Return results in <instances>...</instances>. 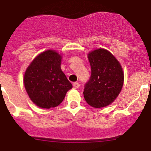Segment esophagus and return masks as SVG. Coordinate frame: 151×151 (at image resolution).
<instances>
[{
    "mask_svg": "<svg viewBox=\"0 0 151 151\" xmlns=\"http://www.w3.org/2000/svg\"><path fill=\"white\" fill-rule=\"evenodd\" d=\"M79 86H80V85H79V83H78V82H74V83H73V88H76V89L78 88H79Z\"/></svg>",
    "mask_w": 151,
    "mask_h": 151,
    "instance_id": "obj_1",
    "label": "esophagus"
}]
</instances>
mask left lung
I'll use <instances>...</instances> for the list:
<instances>
[{
	"instance_id": "left-lung-1",
	"label": "left lung",
	"mask_w": 151,
	"mask_h": 151,
	"mask_svg": "<svg viewBox=\"0 0 151 151\" xmlns=\"http://www.w3.org/2000/svg\"><path fill=\"white\" fill-rule=\"evenodd\" d=\"M91 75L84 89L88 104L101 108L111 104L120 93L124 82L122 66L109 50L96 49L88 54Z\"/></svg>"
}]
</instances>
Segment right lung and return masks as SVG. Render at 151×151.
<instances>
[{
    "instance_id": "add662e5",
    "label": "right lung",
    "mask_w": 151,
    "mask_h": 151,
    "mask_svg": "<svg viewBox=\"0 0 151 151\" xmlns=\"http://www.w3.org/2000/svg\"><path fill=\"white\" fill-rule=\"evenodd\" d=\"M62 56L54 50L38 54L26 69L23 82L31 101L45 109L56 107L63 101L72 84L61 69Z\"/></svg>"
}]
</instances>
